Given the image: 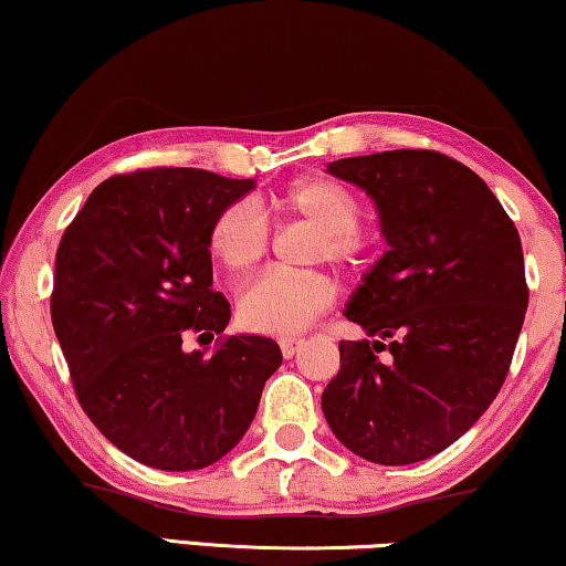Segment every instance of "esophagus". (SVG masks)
<instances>
[{
    "label": "esophagus",
    "instance_id": "esophagus-1",
    "mask_svg": "<svg viewBox=\"0 0 566 566\" xmlns=\"http://www.w3.org/2000/svg\"><path fill=\"white\" fill-rule=\"evenodd\" d=\"M281 350H283V356L285 358H293V354H296V350L304 346V340H301V337H281Z\"/></svg>",
    "mask_w": 566,
    "mask_h": 566
}]
</instances>
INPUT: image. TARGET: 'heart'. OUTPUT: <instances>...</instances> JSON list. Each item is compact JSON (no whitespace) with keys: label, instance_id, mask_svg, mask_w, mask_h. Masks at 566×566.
Returning a JSON list of instances; mask_svg holds the SVG:
<instances>
[{"label":"heart","instance_id":"obj_1","mask_svg":"<svg viewBox=\"0 0 566 566\" xmlns=\"http://www.w3.org/2000/svg\"><path fill=\"white\" fill-rule=\"evenodd\" d=\"M275 210L310 223L319 233L317 256L335 265L361 262V205L340 181L306 176L273 200ZM270 229L252 202H233L218 212L208 233V252L218 268L244 275L268 252ZM333 301V289L317 275H260L239 293L237 317L249 333L293 335L310 327Z\"/></svg>","mask_w":566,"mask_h":566}]
</instances>
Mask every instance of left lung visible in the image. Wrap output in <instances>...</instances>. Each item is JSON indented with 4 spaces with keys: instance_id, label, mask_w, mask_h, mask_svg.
<instances>
[{
    "instance_id": "left-lung-1",
    "label": "left lung",
    "mask_w": 566,
    "mask_h": 566,
    "mask_svg": "<svg viewBox=\"0 0 566 566\" xmlns=\"http://www.w3.org/2000/svg\"><path fill=\"white\" fill-rule=\"evenodd\" d=\"M327 174L371 197L387 252L343 312L373 340H340L322 413L358 458L410 465L502 390L527 310L523 244L486 181L442 153H371Z\"/></svg>"
}]
</instances>
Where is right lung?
Listing matches in <instances>:
<instances>
[{"label": "right lung", "instance_id": "obj_1", "mask_svg": "<svg viewBox=\"0 0 566 566\" xmlns=\"http://www.w3.org/2000/svg\"><path fill=\"white\" fill-rule=\"evenodd\" d=\"M254 189L202 168H145L106 179L56 249L51 322L77 400L114 447L158 471H200L247 434L283 361L262 335L212 340L231 304L212 291L208 233Z\"/></svg>", "mask_w": 566, "mask_h": 566}]
</instances>
